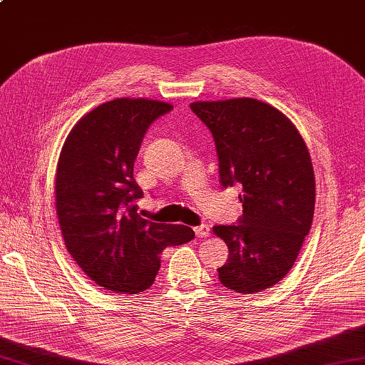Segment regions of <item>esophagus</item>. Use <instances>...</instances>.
Listing matches in <instances>:
<instances>
[{
    "instance_id": "1",
    "label": "esophagus",
    "mask_w": 365,
    "mask_h": 365,
    "mask_svg": "<svg viewBox=\"0 0 365 365\" xmlns=\"http://www.w3.org/2000/svg\"><path fill=\"white\" fill-rule=\"evenodd\" d=\"M195 234H196V237H209L210 226H209V225L196 226V227H195Z\"/></svg>"
}]
</instances>
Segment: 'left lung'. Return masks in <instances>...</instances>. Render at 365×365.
<instances>
[{
    "label": "left lung",
    "mask_w": 365,
    "mask_h": 365,
    "mask_svg": "<svg viewBox=\"0 0 365 365\" xmlns=\"http://www.w3.org/2000/svg\"><path fill=\"white\" fill-rule=\"evenodd\" d=\"M191 110L209 128L220 183L239 185L244 213L213 226L230 248L218 270L227 289L253 294L289 272L315 212V174L302 135L283 113L253 98L199 101Z\"/></svg>",
    "instance_id": "1"
}]
</instances>
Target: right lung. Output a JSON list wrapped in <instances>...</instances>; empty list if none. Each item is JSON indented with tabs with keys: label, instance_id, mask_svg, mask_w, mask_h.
Returning a JSON list of instances; mask_svg holds the SVG:
<instances>
[{
	"label": "right lung",
	"instance_id": "obj_1",
	"mask_svg": "<svg viewBox=\"0 0 365 365\" xmlns=\"http://www.w3.org/2000/svg\"><path fill=\"white\" fill-rule=\"evenodd\" d=\"M170 110L153 99H113L78 120L61 148L55 195L64 244L104 289L140 294L155 282L163 250L195 239L188 226L138 213L144 192L134 160L148 126Z\"/></svg>",
	"mask_w": 365,
	"mask_h": 365
}]
</instances>
